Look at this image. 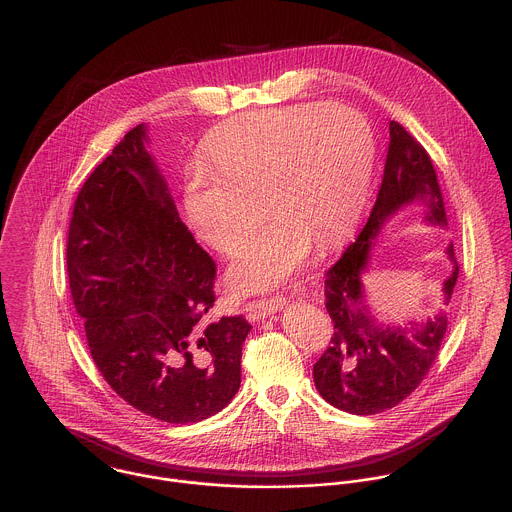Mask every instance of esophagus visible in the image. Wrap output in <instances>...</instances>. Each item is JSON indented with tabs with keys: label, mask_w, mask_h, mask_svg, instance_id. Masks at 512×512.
I'll return each mask as SVG.
<instances>
[{
	"label": "esophagus",
	"mask_w": 512,
	"mask_h": 512,
	"mask_svg": "<svg viewBox=\"0 0 512 512\" xmlns=\"http://www.w3.org/2000/svg\"><path fill=\"white\" fill-rule=\"evenodd\" d=\"M286 305V299L276 295V297H268V299H256V301H250L246 305V315L252 319V321H260L268 315H274L278 313L282 307Z\"/></svg>",
	"instance_id": "34e87169"
}]
</instances>
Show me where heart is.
I'll use <instances>...</instances> for the list:
<instances>
[{
    "label": "heart",
    "mask_w": 512,
    "mask_h": 512,
    "mask_svg": "<svg viewBox=\"0 0 512 512\" xmlns=\"http://www.w3.org/2000/svg\"><path fill=\"white\" fill-rule=\"evenodd\" d=\"M209 167L183 179V213L193 234L228 252L250 230L260 197L272 217L228 266L232 292L280 286L311 256L315 240H343L365 209L376 138L363 114L311 102L240 116L205 149Z\"/></svg>",
    "instance_id": "obj_1"
}]
</instances>
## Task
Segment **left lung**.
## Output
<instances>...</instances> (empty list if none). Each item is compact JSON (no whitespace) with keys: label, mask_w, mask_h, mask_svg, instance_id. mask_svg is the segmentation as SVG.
<instances>
[{"label":"left lung","mask_w":512,"mask_h":512,"mask_svg":"<svg viewBox=\"0 0 512 512\" xmlns=\"http://www.w3.org/2000/svg\"><path fill=\"white\" fill-rule=\"evenodd\" d=\"M390 146L384 177L363 232L343 252L325 278V307L333 321L327 351L313 365V382L331 406L368 416L400 404L424 380L438 359L447 331V305L459 266L453 244L445 254L449 276L441 282V307L426 319L386 323L378 319L365 290L372 250L382 226L404 207L420 203L428 209L422 220L447 228L438 175L428 151L398 122H390Z\"/></svg>","instance_id":"obj_1"}]
</instances>
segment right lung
I'll return each instance as SVG.
<instances>
[{
  "mask_svg": "<svg viewBox=\"0 0 512 512\" xmlns=\"http://www.w3.org/2000/svg\"><path fill=\"white\" fill-rule=\"evenodd\" d=\"M146 124L130 130L74 201L67 270L88 349L112 390L167 424L220 412L240 388L252 325L222 317L217 266L179 219Z\"/></svg>",
  "mask_w": 512,
  "mask_h": 512,
  "instance_id": "add662e5",
  "label": "right lung"
}]
</instances>
